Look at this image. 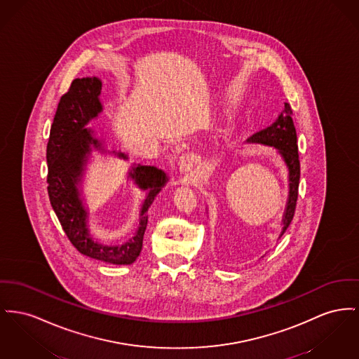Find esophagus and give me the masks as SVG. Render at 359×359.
Instances as JSON below:
<instances>
[{
    "instance_id": "esophagus-1",
    "label": "esophagus",
    "mask_w": 359,
    "mask_h": 359,
    "mask_svg": "<svg viewBox=\"0 0 359 359\" xmlns=\"http://www.w3.org/2000/svg\"><path fill=\"white\" fill-rule=\"evenodd\" d=\"M196 164V156L192 153H186L179 160V168L182 172H190Z\"/></svg>"
}]
</instances>
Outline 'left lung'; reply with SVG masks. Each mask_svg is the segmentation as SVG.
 <instances>
[{
    "label": "left lung",
    "mask_w": 359,
    "mask_h": 359,
    "mask_svg": "<svg viewBox=\"0 0 359 359\" xmlns=\"http://www.w3.org/2000/svg\"><path fill=\"white\" fill-rule=\"evenodd\" d=\"M293 109L290 104L285 103V109L280 112L278 119L273 125L255 133L248 138V142L270 145L278 149L283 157L289 169V201L286 211L283 215V232L290 225L294 217L295 205L298 198V184H299V158H298V145H297V133L293 123Z\"/></svg>",
    "instance_id": "left-lung-1"
}]
</instances>
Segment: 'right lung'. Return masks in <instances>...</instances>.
<instances>
[{"mask_svg":"<svg viewBox=\"0 0 359 359\" xmlns=\"http://www.w3.org/2000/svg\"><path fill=\"white\" fill-rule=\"evenodd\" d=\"M100 90L102 81L97 77L76 79L61 96L47 144V191L64 232L79 252L111 264H131L142 250L148 225L147 211L168 179L156 167L138 165L133 168L130 177L140 189L149 190L142 205L138 231L122 245L108 247L93 241L86 226L88 212L80 199L77 184L90 145L100 148V142L92 137V130L85 128L102 111ZM119 157L126 158L123 153H119Z\"/></svg>","mask_w":359,"mask_h":359,"instance_id":"obj_1","label":"right lung"}]
</instances>
